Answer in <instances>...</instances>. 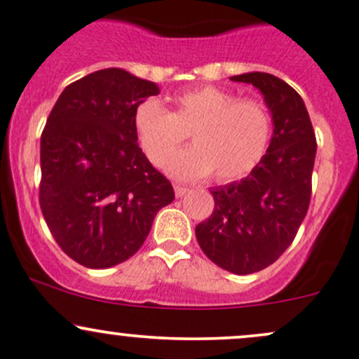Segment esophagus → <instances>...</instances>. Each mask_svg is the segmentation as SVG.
I'll use <instances>...</instances> for the list:
<instances>
[{"instance_id": "1", "label": "esophagus", "mask_w": 359, "mask_h": 359, "mask_svg": "<svg viewBox=\"0 0 359 359\" xmlns=\"http://www.w3.org/2000/svg\"><path fill=\"white\" fill-rule=\"evenodd\" d=\"M191 189L186 186H175V196L177 198H184L186 194H189Z\"/></svg>"}]
</instances>
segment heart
<instances>
[{"label": "heart", "mask_w": 359, "mask_h": 359, "mask_svg": "<svg viewBox=\"0 0 359 359\" xmlns=\"http://www.w3.org/2000/svg\"><path fill=\"white\" fill-rule=\"evenodd\" d=\"M175 113L154 97L134 111V130L146 158L160 165L194 129V148L177 151L165 161L168 175L179 180L220 182L244 179L265 158L271 139L270 113L256 100H239L217 86L187 90L177 97Z\"/></svg>", "instance_id": "obj_1"}]
</instances>
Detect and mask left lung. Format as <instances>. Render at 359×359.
I'll list each match as a JSON object with an SVG mask.
<instances>
[{"label": "left lung", "mask_w": 359, "mask_h": 359, "mask_svg": "<svg viewBox=\"0 0 359 359\" xmlns=\"http://www.w3.org/2000/svg\"><path fill=\"white\" fill-rule=\"evenodd\" d=\"M230 81L262 93L273 134L263 161L248 177L210 189L215 210L196 225V237L215 265L248 275L277 262L306 217L316 139L303 97L287 82L265 72Z\"/></svg>", "instance_id": "1"}]
</instances>
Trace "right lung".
I'll list each match as a JSON object with an SVG mask.
<instances>
[{
    "instance_id": "1",
    "label": "right lung",
    "mask_w": 359,
    "mask_h": 359,
    "mask_svg": "<svg viewBox=\"0 0 359 359\" xmlns=\"http://www.w3.org/2000/svg\"><path fill=\"white\" fill-rule=\"evenodd\" d=\"M154 82L103 69L60 94L41 135L39 203L58 246L82 266L110 269L144 244L175 198L142 149L134 111Z\"/></svg>"
}]
</instances>
